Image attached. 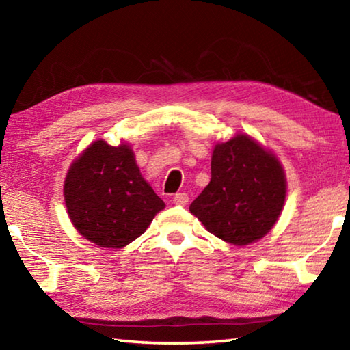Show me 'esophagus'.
<instances>
[{"label":"esophagus","instance_id":"1","mask_svg":"<svg viewBox=\"0 0 350 350\" xmlns=\"http://www.w3.org/2000/svg\"><path fill=\"white\" fill-rule=\"evenodd\" d=\"M174 205H187L188 204V194L187 193H177L173 198Z\"/></svg>","mask_w":350,"mask_h":350}]
</instances>
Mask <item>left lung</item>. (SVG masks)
Returning a JSON list of instances; mask_svg holds the SVG:
<instances>
[{
    "instance_id": "left-lung-1",
    "label": "left lung",
    "mask_w": 350,
    "mask_h": 350,
    "mask_svg": "<svg viewBox=\"0 0 350 350\" xmlns=\"http://www.w3.org/2000/svg\"><path fill=\"white\" fill-rule=\"evenodd\" d=\"M286 193V173L276 154L239 133L215 145L211 180L189 213L219 239L244 247L275 227Z\"/></svg>"
}]
</instances>
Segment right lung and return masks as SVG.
<instances>
[{
	"label": "right lung",
	"mask_w": 350,
	"mask_h": 350,
	"mask_svg": "<svg viewBox=\"0 0 350 350\" xmlns=\"http://www.w3.org/2000/svg\"><path fill=\"white\" fill-rule=\"evenodd\" d=\"M63 193L77 232L103 248L131 244L165 208L126 142L111 146L103 139L94 140L70 163Z\"/></svg>",
	"instance_id": "right-lung-1"
}]
</instances>
